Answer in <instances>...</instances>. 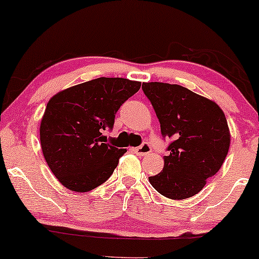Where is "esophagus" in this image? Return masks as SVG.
I'll list each match as a JSON object with an SVG mask.
<instances>
[{
    "instance_id": "obj_1",
    "label": "esophagus",
    "mask_w": 259,
    "mask_h": 259,
    "mask_svg": "<svg viewBox=\"0 0 259 259\" xmlns=\"http://www.w3.org/2000/svg\"><path fill=\"white\" fill-rule=\"evenodd\" d=\"M133 152L138 156H145L151 152V146H150L148 143H143L142 145L138 146V148H133Z\"/></svg>"
}]
</instances>
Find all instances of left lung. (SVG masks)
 <instances>
[{"label": "left lung", "mask_w": 259, "mask_h": 259, "mask_svg": "<svg viewBox=\"0 0 259 259\" xmlns=\"http://www.w3.org/2000/svg\"><path fill=\"white\" fill-rule=\"evenodd\" d=\"M163 138H170L162 171L149 181L162 196L186 199L205 186L228 154L231 135L225 114L215 102L184 86L143 82Z\"/></svg>", "instance_id": "obj_1"}]
</instances>
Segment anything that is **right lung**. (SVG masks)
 <instances>
[{"mask_svg": "<svg viewBox=\"0 0 259 259\" xmlns=\"http://www.w3.org/2000/svg\"><path fill=\"white\" fill-rule=\"evenodd\" d=\"M142 82L97 78L66 89L48 102L40 122L44 158L63 186L75 192L98 187L113 174L126 150L107 143L115 114Z\"/></svg>", "mask_w": 259, "mask_h": 259, "instance_id": "obj_1", "label": "right lung"}]
</instances>
